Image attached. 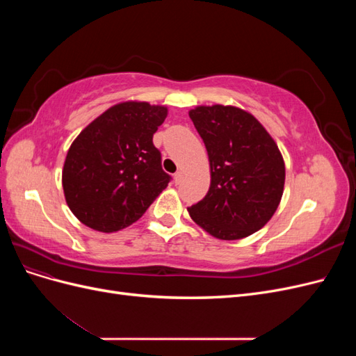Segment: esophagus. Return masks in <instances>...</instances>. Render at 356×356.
Instances as JSON below:
<instances>
[{"label": "esophagus", "mask_w": 356, "mask_h": 356, "mask_svg": "<svg viewBox=\"0 0 356 356\" xmlns=\"http://www.w3.org/2000/svg\"><path fill=\"white\" fill-rule=\"evenodd\" d=\"M182 177H184V175H182V172H181V170H178L177 174L174 175V182H175V184H179V182L182 181Z\"/></svg>", "instance_id": "esophagus-1"}]
</instances>
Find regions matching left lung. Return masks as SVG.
I'll return each mask as SVG.
<instances>
[{
    "label": "left lung",
    "mask_w": 356,
    "mask_h": 356,
    "mask_svg": "<svg viewBox=\"0 0 356 356\" xmlns=\"http://www.w3.org/2000/svg\"><path fill=\"white\" fill-rule=\"evenodd\" d=\"M188 115L207 147L211 186L187 208L191 220L221 241H238L268 222L284 195L285 163L257 118L233 105H199Z\"/></svg>",
    "instance_id": "8db88e82"
}]
</instances>
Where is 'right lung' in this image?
<instances>
[{"instance_id": "right-lung-1", "label": "right lung", "mask_w": 356, "mask_h": 356, "mask_svg": "<svg viewBox=\"0 0 356 356\" xmlns=\"http://www.w3.org/2000/svg\"><path fill=\"white\" fill-rule=\"evenodd\" d=\"M168 108L141 101L113 105L71 144L62 187L71 212L102 233L118 232L143 217L168 187L153 135Z\"/></svg>"}]
</instances>
